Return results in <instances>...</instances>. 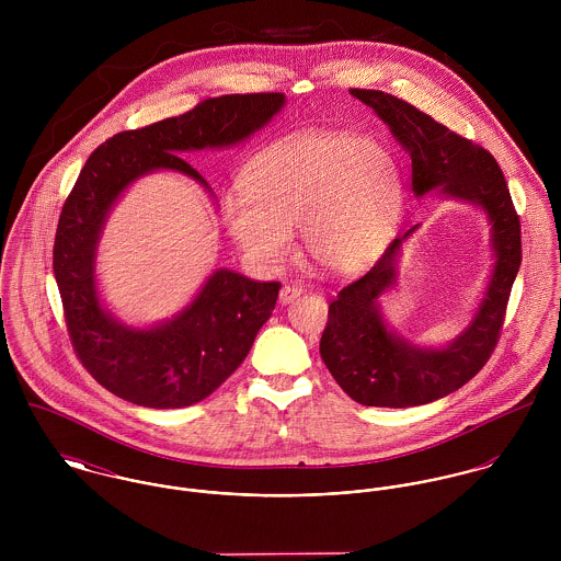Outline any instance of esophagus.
Here are the masks:
<instances>
[{
	"label": "esophagus",
	"mask_w": 561,
	"mask_h": 561,
	"mask_svg": "<svg viewBox=\"0 0 561 561\" xmlns=\"http://www.w3.org/2000/svg\"><path fill=\"white\" fill-rule=\"evenodd\" d=\"M302 294H305L302 285H298V283H287V285H283V289H280V302H283V305H289V302H294L296 298H300Z\"/></svg>",
	"instance_id": "obj_1"
}]
</instances>
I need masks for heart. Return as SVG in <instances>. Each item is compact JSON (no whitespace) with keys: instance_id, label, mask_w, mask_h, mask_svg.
<instances>
[{"instance_id":"obj_1","label":"heart","mask_w":561,"mask_h":561,"mask_svg":"<svg viewBox=\"0 0 561 561\" xmlns=\"http://www.w3.org/2000/svg\"><path fill=\"white\" fill-rule=\"evenodd\" d=\"M401 172L376 138L309 131L248 163L243 192L222 198V220L241 254L278 267L300 227L311 261L332 276L354 274L382 252L401 211Z\"/></svg>"}]
</instances>
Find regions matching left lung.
I'll list each match as a JSON object with an SVG mask.
<instances>
[{"mask_svg": "<svg viewBox=\"0 0 561 561\" xmlns=\"http://www.w3.org/2000/svg\"><path fill=\"white\" fill-rule=\"evenodd\" d=\"M352 96L382 118L412 161V192L480 207L494 256L488 285L469 325L447 345H419L385 320L380 298L396 285L401 248L419 225L385 250L328 307L320 354L339 387L363 405L408 408L440 400L465 387L490 358L514 278L520 267V220L496 160L414 105L380 90L352 88Z\"/></svg>", "mask_w": 561, "mask_h": 561, "instance_id": "8db88e82", "label": "left lung"}]
</instances>
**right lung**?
<instances>
[{
    "label": "right lung",
    "instance_id": "add662e5",
    "mask_svg": "<svg viewBox=\"0 0 561 561\" xmlns=\"http://www.w3.org/2000/svg\"><path fill=\"white\" fill-rule=\"evenodd\" d=\"M283 105V92L207 99L181 116L116 134L81 168L60 214L54 274L81 365L121 400L161 410L211 396L248 356L276 307L280 283H256L218 267L172 318L129 325L103 305L96 280L99 241L114 205L131 183L160 170L190 176L211 192L179 156L238 147Z\"/></svg>",
    "mask_w": 561,
    "mask_h": 561
}]
</instances>
